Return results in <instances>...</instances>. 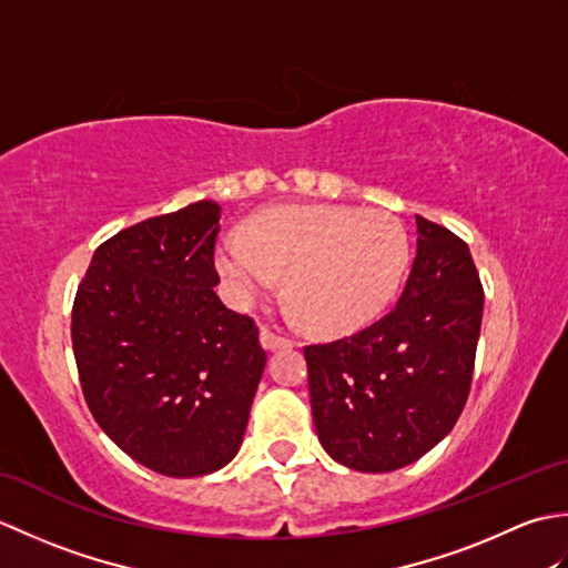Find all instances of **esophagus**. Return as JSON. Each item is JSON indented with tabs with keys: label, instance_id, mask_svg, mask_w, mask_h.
<instances>
[{
	"label": "esophagus",
	"instance_id": "1",
	"mask_svg": "<svg viewBox=\"0 0 568 568\" xmlns=\"http://www.w3.org/2000/svg\"><path fill=\"white\" fill-rule=\"evenodd\" d=\"M261 344H263L265 352H277V348H287V346H293V342L287 339V336L275 334V332H273V329H268V327H263V329H261Z\"/></svg>",
	"mask_w": 568,
	"mask_h": 568
}]
</instances>
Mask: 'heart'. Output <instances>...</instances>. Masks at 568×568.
I'll use <instances>...</instances> for the list:
<instances>
[{
    "label": "heart",
    "instance_id": "heart-1",
    "mask_svg": "<svg viewBox=\"0 0 568 568\" xmlns=\"http://www.w3.org/2000/svg\"><path fill=\"white\" fill-rule=\"evenodd\" d=\"M409 256V236L390 212L317 204L261 212L248 234L220 239L214 263L236 307L273 293L287 273L293 315L310 317L320 332L348 334L388 310Z\"/></svg>",
    "mask_w": 568,
    "mask_h": 568
}]
</instances>
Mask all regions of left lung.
<instances>
[{"label": "left lung", "instance_id": "8db88e82", "mask_svg": "<svg viewBox=\"0 0 568 568\" xmlns=\"http://www.w3.org/2000/svg\"><path fill=\"white\" fill-rule=\"evenodd\" d=\"M417 256L393 312L305 346L320 444L361 474L417 462L456 425L474 376L484 287L470 251L417 214Z\"/></svg>", "mask_w": 568, "mask_h": 568}]
</instances>
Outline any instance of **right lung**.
Returning <instances> with one entry per match:
<instances>
[{"label":"right lung","instance_id":"right-lung-1","mask_svg":"<svg viewBox=\"0 0 568 568\" xmlns=\"http://www.w3.org/2000/svg\"><path fill=\"white\" fill-rule=\"evenodd\" d=\"M220 216L200 200L122 229L94 251L72 305L92 417L136 464L171 478L232 462L265 368L256 324L214 293Z\"/></svg>","mask_w":568,"mask_h":568}]
</instances>
